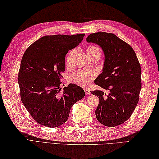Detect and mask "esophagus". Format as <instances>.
I'll use <instances>...</instances> for the list:
<instances>
[{
	"label": "esophagus",
	"mask_w": 159,
	"mask_h": 159,
	"mask_svg": "<svg viewBox=\"0 0 159 159\" xmlns=\"http://www.w3.org/2000/svg\"><path fill=\"white\" fill-rule=\"evenodd\" d=\"M84 93H85V94L87 95L91 94V92H90V91L89 90V89H84Z\"/></svg>",
	"instance_id": "34e87169"
}]
</instances>
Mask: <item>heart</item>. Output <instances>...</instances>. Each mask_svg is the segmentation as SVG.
I'll use <instances>...</instances> for the list:
<instances>
[{
    "mask_svg": "<svg viewBox=\"0 0 159 159\" xmlns=\"http://www.w3.org/2000/svg\"><path fill=\"white\" fill-rule=\"evenodd\" d=\"M72 53V52L70 53V54H69L68 57L67 63H68ZM86 54L87 56L96 54L100 56L101 52L99 48L91 45V46H89L87 48ZM95 73L93 71H77L69 75L68 80L70 83H75L80 87L85 88L89 86L91 81L95 78Z\"/></svg>",
    "mask_w": 159,
    "mask_h": 159,
    "instance_id": "1",
    "label": "heart"
}]
</instances>
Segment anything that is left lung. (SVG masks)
I'll list each match as a JSON object with an SVG mask.
<instances>
[{"label":"left lung","mask_w":159,"mask_h":159,"mask_svg":"<svg viewBox=\"0 0 159 159\" xmlns=\"http://www.w3.org/2000/svg\"><path fill=\"white\" fill-rule=\"evenodd\" d=\"M86 40L98 45L105 56L102 73L95 83L109 93L91 91L99 99L95 110L97 120L108 127L121 125L129 118L139 100L141 67L136 53L113 34L97 32L89 35Z\"/></svg>","instance_id":"1"}]
</instances>
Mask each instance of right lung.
Returning <instances> with one entry per match:
<instances>
[{
  "mask_svg": "<svg viewBox=\"0 0 159 159\" xmlns=\"http://www.w3.org/2000/svg\"><path fill=\"white\" fill-rule=\"evenodd\" d=\"M84 35L43 36L24 53L18 75L21 99L38 124L51 128L62 125L72 105L84 97L75 84L60 87L68 50L78 46Z\"/></svg>",
  "mask_w": 159,
  "mask_h": 159,
  "instance_id": "obj_1",
  "label": "right lung"
}]
</instances>
